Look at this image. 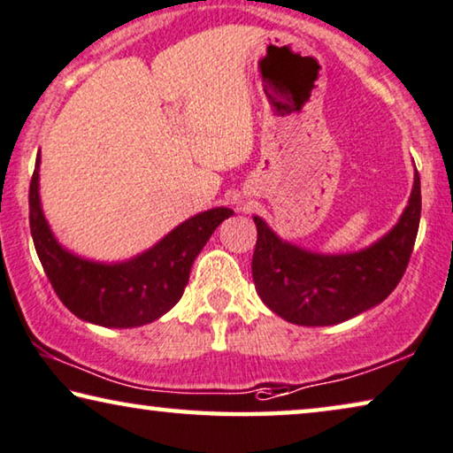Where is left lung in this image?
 <instances>
[{
    "label": "left lung",
    "mask_w": 453,
    "mask_h": 453,
    "mask_svg": "<svg viewBox=\"0 0 453 453\" xmlns=\"http://www.w3.org/2000/svg\"><path fill=\"white\" fill-rule=\"evenodd\" d=\"M421 219V180L396 226L372 246L348 254H319L280 240L254 215L258 240L252 279L262 303L288 323L335 326L376 307L395 291L407 270Z\"/></svg>",
    "instance_id": "1"
}]
</instances>
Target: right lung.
<instances>
[{"mask_svg":"<svg viewBox=\"0 0 453 453\" xmlns=\"http://www.w3.org/2000/svg\"><path fill=\"white\" fill-rule=\"evenodd\" d=\"M213 207L185 219L152 248L124 262H96L58 244L40 205V154L30 180V232L54 293L79 319L104 327H140L177 305L195 258L221 221Z\"/></svg>","mask_w":453,"mask_h":453,"instance_id":"1","label":"right lung"}]
</instances>
